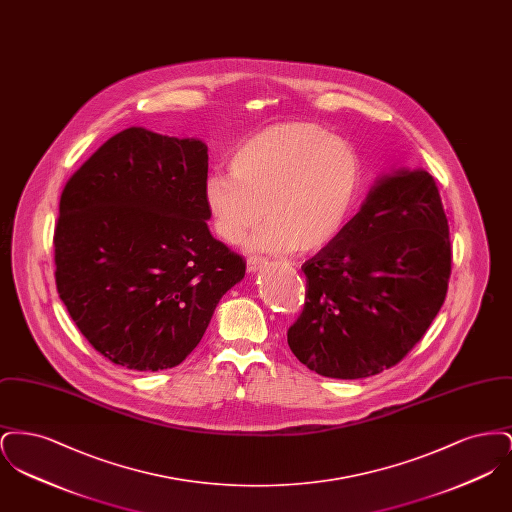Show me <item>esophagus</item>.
<instances>
[{
  "label": "esophagus",
  "instance_id": "obj_1",
  "mask_svg": "<svg viewBox=\"0 0 512 512\" xmlns=\"http://www.w3.org/2000/svg\"><path fill=\"white\" fill-rule=\"evenodd\" d=\"M265 265H267L265 257H249L247 259V270L249 272H257V270H261Z\"/></svg>",
  "mask_w": 512,
  "mask_h": 512
}]
</instances>
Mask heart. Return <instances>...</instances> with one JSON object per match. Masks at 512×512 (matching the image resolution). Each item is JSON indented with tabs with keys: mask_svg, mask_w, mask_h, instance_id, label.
Instances as JSON below:
<instances>
[{
	"mask_svg": "<svg viewBox=\"0 0 512 512\" xmlns=\"http://www.w3.org/2000/svg\"><path fill=\"white\" fill-rule=\"evenodd\" d=\"M361 159L313 122H280L240 142L230 172H211L203 199L220 240L251 251H318L340 236L361 190Z\"/></svg>",
	"mask_w": 512,
	"mask_h": 512,
	"instance_id": "b5f03b06",
	"label": "heart"
}]
</instances>
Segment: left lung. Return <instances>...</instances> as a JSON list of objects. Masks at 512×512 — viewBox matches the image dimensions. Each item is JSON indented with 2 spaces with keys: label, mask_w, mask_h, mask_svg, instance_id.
I'll list each match as a JSON object with an SVG mask.
<instances>
[{
  "label": "left lung",
  "mask_w": 512,
  "mask_h": 512,
  "mask_svg": "<svg viewBox=\"0 0 512 512\" xmlns=\"http://www.w3.org/2000/svg\"><path fill=\"white\" fill-rule=\"evenodd\" d=\"M293 355L320 376L357 380L397 365L430 328L451 276L449 224L424 169L376 180L340 236L301 267Z\"/></svg>",
  "instance_id": "1"
}]
</instances>
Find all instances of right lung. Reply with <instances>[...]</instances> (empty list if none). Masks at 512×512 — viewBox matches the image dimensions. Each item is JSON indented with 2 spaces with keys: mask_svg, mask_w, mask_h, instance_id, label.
<instances>
[{
  "mask_svg": "<svg viewBox=\"0 0 512 512\" xmlns=\"http://www.w3.org/2000/svg\"><path fill=\"white\" fill-rule=\"evenodd\" d=\"M207 146L132 126L69 178L53 234L55 284L105 359L155 372L201 341L244 257L209 232Z\"/></svg>",
  "mask_w": 512,
  "mask_h": 512,
  "instance_id": "right-lung-1",
  "label": "right lung"
}]
</instances>
